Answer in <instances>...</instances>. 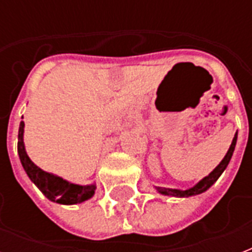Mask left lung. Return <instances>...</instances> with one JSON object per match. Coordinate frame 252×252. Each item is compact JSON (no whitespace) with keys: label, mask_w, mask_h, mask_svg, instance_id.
I'll list each match as a JSON object with an SVG mask.
<instances>
[{"label":"left lung","mask_w":252,"mask_h":252,"mask_svg":"<svg viewBox=\"0 0 252 252\" xmlns=\"http://www.w3.org/2000/svg\"><path fill=\"white\" fill-rule=\"evenodd\" d=\"M235 144H237V133H235L234 138H233V142H231L230 148L227 150L226 156L223 157V159L221 161L217 167L213 170V171L209 174L208 176H205L203 180H200L199 183L196 184L195 187L189 188V189H186V191H179V189H170V188H163V187H157V189L163 195H171V196H179V197H188V196H193V195H199L201 192L207 191L208 188L211 187L212 184L215 183L216 180L219 179L220 175L222 174L223 170L226 168V166L229 165L230 162V158L233 156V152H234Z\"/></svg>","instance_id":"obj_1"}]
</instances>
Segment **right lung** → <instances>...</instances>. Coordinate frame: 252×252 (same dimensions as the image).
I'll return each mask as SVG.
<instances>
[{
  "mask_svg": "<svg viewBox=\"0 0 252 252\" xmlns=\"http://www.w3.org/2000/svg\"><path fill=\"white\" fill-rule=\"evenodd\" d=\"M23 126H25V123L21 122L19 132H18V154L29 178L44 193L45 197L51 201L60 204H77L90 199L91 196L94 195V184L78 186V184L68 183L63 178L43 171L30 159L25 150V144H23Z\"/></svg>",
  "mask_w": 252,
  "mask_h": 252,
  "instance_id": "1",
  "label": "right lung"
}]
</instances>
